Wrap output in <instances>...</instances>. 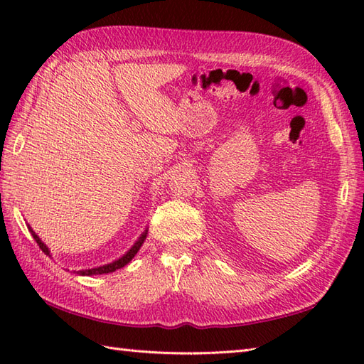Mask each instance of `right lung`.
<instances>
[{"mask_svg":"<svg viewBox=\"0 0 364 364\" xmlns=\"http://www.w3.org/2000/svg\"><path fill=\"white\" fill-rule=\"evenodd\" d=\"M28 228H29V231H31V235H33V237L36 239V242H37V245L41 247L42 249V252L45 253V255H50V250H48V247H46L43 242H42V239L38 237L34 231H33V228H31L29 225H28ZM145 237H146V230L144 231V233L141 235V237L137 239L136 241V244L131 247V249L123 255L122 258H119V259H115V261H112V262H109V264H105V266H100V267H94V269H84V270H75L76 274L78 275H102V274H109V272H114V270H117V269H122L123 266H127L128 262L134 258V255L139 252V249H141V245L144 244V241H145Z\"/></svg>","mask_w":364,"mask_h":364,"instance_id":"1","label":"right lung"}]
</instances>
